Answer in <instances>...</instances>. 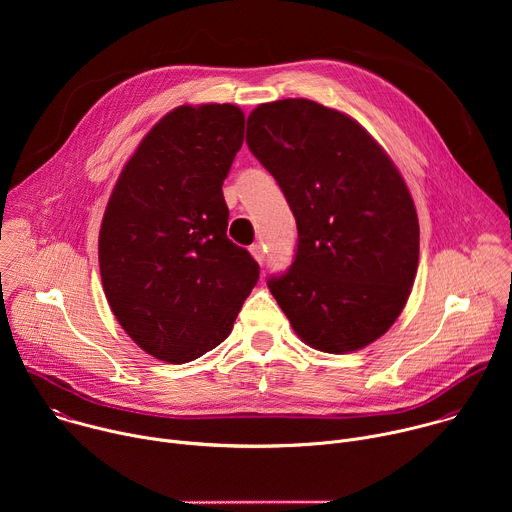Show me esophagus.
Returning <instances> with one entry per match:
<instances>
[{
	"label": "esophagus",
	"mask_w": 512,
	"mask_h": 512,
	"mask_svg": "<svg viewBox=\"0 0 512 512\" xmlns=\"http://www.w3.org/2000/svg\"><path fill=\"white\" fill-rule=\"evenodd\" d=\"M251 255L255 257V261L259 263V265H263L265 263V247L261 245V243H257V245H251Z\"/></svg>",
	"instance_id": "obj_1"
}]
</instances>
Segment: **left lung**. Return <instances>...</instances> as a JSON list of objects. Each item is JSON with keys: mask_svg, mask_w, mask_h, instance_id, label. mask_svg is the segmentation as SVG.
I'll return each instance as SVG.
<instances>
[{"mask_svg": "<svg viewBox=\"0 0 512 512\" xmlns=\"http://www.w3.org/2000/svg\"><path fill=\"white\" fill-rule=\"evenodd\" d=\"M247 145L296 216V259L267 281L291 328L322 352L369 346L403 312L419 261L397 166L360 123L310 99L253 109Z\"/></svg>", "mask_w": 512, "mask_h": 512, "instance_id": "1", "label": "left lung"}]
</instances>
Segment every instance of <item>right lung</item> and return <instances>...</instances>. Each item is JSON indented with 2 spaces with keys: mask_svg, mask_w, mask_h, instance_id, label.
I'll return each instance as SVG.
<instances>
[{
  "mask_svg": "<svg viewBox=\"0 0 512 512\" xmlns=\"http://www.w3.org/2000/svg\"><path fill=\"white\" fill-rule=\"evenodd\" d=\"M243 137L235 105L176 107L141 139L107 202L105 296L158 360L190 362L221 344L259 279L257 261L227 237L223 182Z\"/></svg>",
  "mask_w": 512,
  "mask_h": 512,
  "instance_id": "1",
  "label": "right lung"
}]
</instances>
